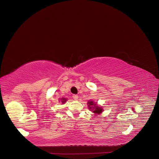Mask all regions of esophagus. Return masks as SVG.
Listing matches in <instances>:
<instances>
[{
  "label": "esophagus",
  "instance_id": "34e87169",
  "mask_svg": "<svg viewBox=\"0 0 159 159\" xmlns=\"http://www.w3.org/2000/svg\"><path fill=\"white\" fill-rule=\"evenodd\" d=\"M72 97H73V98H74V100H78V95H73Z\"/></svg>",
  "mask_w": 159,
  "mask_h": 159
}]
</instances>
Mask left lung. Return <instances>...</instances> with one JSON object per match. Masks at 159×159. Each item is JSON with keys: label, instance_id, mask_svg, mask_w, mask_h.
Returning a JSON list of instances; mask_svg holds the SVG:
<instances>
[{"label": "left lung", "instance_id": "left-lung-1", "mask_svg": "<svg viewBox=\"0 0 159 159\" xmlns=\"http://www.w3.org/2000/svg\"><path fill=\"white\" fill-rule=\"evenodd\" d=\"M88 104V107L89 109H92L93 112H94L95 114H98L102 112V108H101L100 107H98L97 105V104L94 103L93 101H89L87 102Z\"/></svg>", "mask_w": 159, "mask_h": 159}]
</instances>
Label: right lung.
I'll return each instance as SVG.
<instances>
[{
	"mask_svg": "<svg viewBox=\"0 0 159 159\" xmlns=\"http://www.w3.org/2000/svg\"><path fill=\"white\" fill-rule=\"evenodd\" d=\"M61 101H62V103L66 102V98H61Z\"/></svg>",
	"mask_w": 159,
	"mask_h": 159,
	"instance_id": "right-lung-1",
	"label": "right lung"
}]
</instances>
